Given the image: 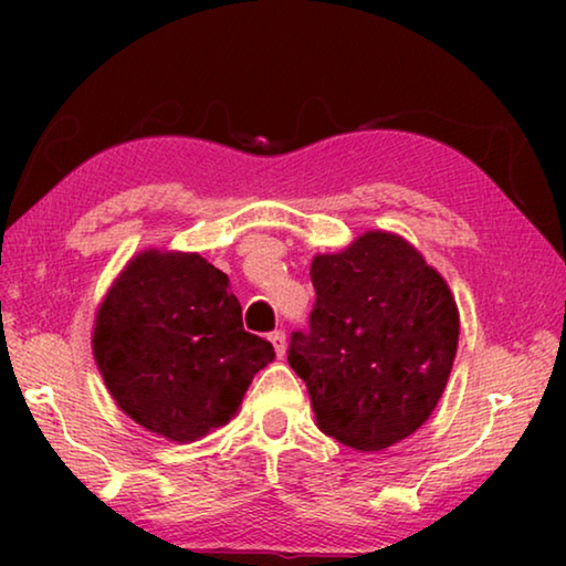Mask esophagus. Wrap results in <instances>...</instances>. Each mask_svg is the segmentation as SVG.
Instances as JSON below:
<instances>
[{
    "instance_id": "34e87169",
    "label": "esophagus",
    "mask_w": 566,
    "mask_h": 566,
    "mask_svg": "<svg viewBox=\"0 0 566 566\" xmlns=\"http://www.w3.org/2000/svg\"><path fill=\"white\" fill-rule=\"evenodd\" d=\"M270 342L276 354H284L286 352V334L282 329H274L270 332Z\"/></svg>"
}]
</instances>
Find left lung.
Here are the masks:
<instances>
[{"label": "left lung", "instance_id": "8db88e82", "mask_svg": "<svg viewBox=\"0 0 566 566\" xmlns=\"http://www.w3.org/2000/svg\"><path fill=\"white\" fill-rule=\"evenodd\" d=\"M247 327L229 276L202 254L145 249L99 304L92 352L124 415L189 444L224 427L274 361L272 344Z\"/></svg>", "mask_w": 566, "mask_h": 566}]
</instances>
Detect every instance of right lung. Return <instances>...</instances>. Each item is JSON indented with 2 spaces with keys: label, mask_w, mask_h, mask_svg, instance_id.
<instances>
[{
  "label": "right lung",
  "mask_w": 566,
  "mask_h": 566,
  "mask_svg": "<svg viewBox=\"0 0 566 566\" xmlns=\"http://www.w3.org/2000/svg\"><path fill=\"white\" fill-rule=\"evenodd\" d=\"M310 329L292 332L290 367L317 427L381 452L424 424L457 357L459 312L447 282L397 234L367 232L312 262Z\"/></svg>",
  "instance_id": "right-lung-1"
}]
</instances>
